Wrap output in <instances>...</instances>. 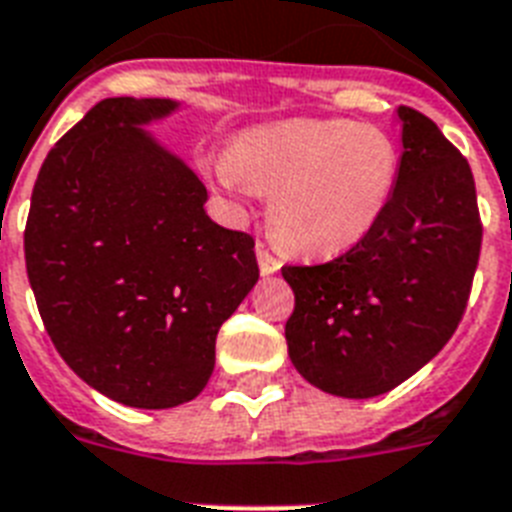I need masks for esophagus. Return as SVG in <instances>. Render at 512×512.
<instances>
[{"label":"esophagus","mask_w":512,"mask_h":512,"mask_svg":"<svg viewBox=\"0 0 512 512\" xmlns=\"http://www.w3.org/2000/svg\"><path fill=\"white\" fill-rule=\"evenodd\" d=\"M257 263H260L263 276H270V273H276V270L281 268V260H278L263 242H257Z\"/></svg>","instance_id":"34e87169"}]
</instances>
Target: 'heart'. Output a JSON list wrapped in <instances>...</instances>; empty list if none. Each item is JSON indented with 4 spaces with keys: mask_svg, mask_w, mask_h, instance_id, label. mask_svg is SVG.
Masks as SVG:
<instances>
[{
    "mask_svg": "<svg viewBox=\"0 0 512 512\" xmlns=\"http://www.w3.org/2000/svg\"><path fill=\"white\" fill-rule=\"evenodd\" d=\"M215 170L228 189L270 194V226L286 247L334 257L357 247L386 215L400 149L371 123L297 118L239 134Z\"/></svg>",
    "mask_w": 512,
    "mask_h": 512,
    "instance_id": "obj_1",
    "label": "heart"
}]
</instances>
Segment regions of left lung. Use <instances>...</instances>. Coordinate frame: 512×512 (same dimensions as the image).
Segmentation results:
<instances>
[{
    "instance_id": "8db88e82",
    "label": "left lung",
    "mask_w": 512,
    "mask_h": 512,
    "mask_svg": "<svg viewBox=\"0 0 512 512\" xmlns=\"http://www.w3.org/2000/svg\"><path fill=\"white\" fill-rule=\"evenodd\" d=\"M400 120L405 152L381 223L328 263L281 268L294 368L350 400L392 392L450 342L479 265L471 165L423 112L402 105Z\"/></svg>"
}]
</instances>
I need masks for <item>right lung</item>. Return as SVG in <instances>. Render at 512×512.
I'll return each instance as SVG.
<instances>
[{"label":"right lung","mask_w":512,"mask_h":512,"mask_svg":"<svg viewBox=\"0 0 512 512\" xmlns=\"http://www.w3.org/2000/svg\"><path fill=\"white\" fill-rule=\"evenodd\" d=\"M170 99H102L41 165L26 270L62 360L115 402L194 400L260 268L255 239L207 218V189L141 123Z\"/></svg>","instance_id":"obj_1"}]
</instances>
